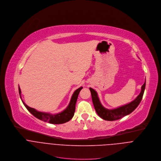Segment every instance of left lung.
I'll use <instances>...</instances> for the list:
<instances>
[{
  "instance_id": "left-lung-1",
  "label": "left lung",
  "mask_w": 161,
  "mask_h": 161,
  "mask_svg": "<svg viewBox=\"0 0 161 161\" xmlns=\"http://www.w3.org/2000/svg\"><path fill=\"white\" fill-rule=\"evenodd\" d=\"M145 84L146 83L145 82L143 85L142 86V90L140 94L137 96L135 100L130 103H127L125 105L112 110L107 109L102 105L97 92L94 89L90 87L89 90L91 93L92 100L96 113L98 114V115L102 119L109 121L116 120L127 115H129L136 108V107L141 102L145 89Z\"/></svg>"
}]
</instances>
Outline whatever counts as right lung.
Instances as JSON below:
<instances>
[{"mask_svg": "<svg viewBox=\"0 0 161 161\" xmlns=\"http://www.w3.org/2000/svg\"><path fill=\"white\" fill-rule=\"evenodd\" d=\"M82 89V87H80L79 89H76L75 91V92L73 93L70 103L68 105V107L66 108V109H65L61 112L56 114H50L49 113L39 112L33 108L29 107L27 105H26L23 102V101L22 100H22L23 105L26 108V109L32 115L35 116L36 118L41 120L42 121L47 122L50 124H63V123H65V122L69 121L74 117L75 110V104H76L77 100L78 98V95ZM18 89H19V93L20 98L21 99V89H20L19 87H18Z\"/></svg>", "mask_w": 161, "mask_h": 161, "instance_id": "obj_1", "label": "right lung"}]
</instances>
